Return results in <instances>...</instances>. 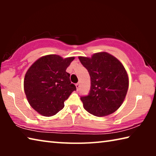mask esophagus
Segmentation results:
<instances>
[{"instance_id": "1", "label": "esophagus", "mask_w": 156, "mask_h": 156, "mask_svg": "<svg viewBox=\"0 0 156 156\" xmlns=\"http://www.w3.org/2000/svg\"><path fill=\"white\" fill-rule=\"evenodd\" d=\"M76 88H77V89L78 90L79 87H80V83H76Z\"/></svg>"}]
</instances>
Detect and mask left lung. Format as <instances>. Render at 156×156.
Listing matches in <instances>:
<instances>
[{"mask_svg":"<svg viewBox=\"0 0 156 156\" xmlns=\"http://www.w3.org/2000/svg\"><path fill=\"white\" fill-rule=\"evenodd\" d=\"M78 58L91 78L89 94L80 97L84 109L98 117L115 112L122 104L129 87L128 75L122 63L106 52Z\"/></svg>","mask_w":156,"mask_h":156,"instance_id":"8db88e82","label":"left lung"}]
</instances>
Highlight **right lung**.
Segmentation results:
<instances>
[{
    "mask_svg": "<svg viewBox=\"0 0 156 156\" xmlns=\"http://www.w3.org/2000/svg\"><path fill=\"white\" fill-rule=\"evenodd\" d=\"M74 57L63 59L58 55L41 57L31 66L24 79V90L29 103L44 116H51L63 109L64 102L76 86L66 72Z\"/></svg>",
    "mask_w": 156,
    "mask_h": 156,
    "instance_id": "right-lung-1",
    "label": "right lung"
}]
</instances>
